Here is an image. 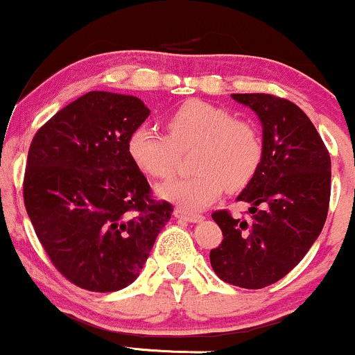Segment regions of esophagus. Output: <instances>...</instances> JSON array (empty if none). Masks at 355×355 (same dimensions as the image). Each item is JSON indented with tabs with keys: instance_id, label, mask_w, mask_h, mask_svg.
I'll list each match as a JSON object with an SVG mask.
<instances>
[{
	"instance_id": "esophagus-1",
	"label": "esophagus",
	"mask_w": 355,
	"mask_h": 355,
	"mask_svg": "<svg viewBox=\"0 0 355 355\" xmlns=\"http://www.w3.org/2000/svg\"><path fill=\"white\" fill-rule=\"evenodd\" d=\"M173 217L178 218V220H185V222H190V223H198V222H202V220H203L202 215L189 214V211L180 210V209H177L173 211Z\"/></svg>"
}]
</instances>
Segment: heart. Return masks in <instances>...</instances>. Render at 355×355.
Segmentation results:
<instances>
[{"instance_id":"obj_1","label":"heart","mask_w":355,"mask_h":355,"mask_svg":"<svg viewBox=\"0 0 355 355\" xmlns=\"http://www.w3.org/2000/svg\"><path fill=\"white\" fill-rule=\"evenodd\" d=\"M168 135L152 126H140L128 140V153L138 168L152 178L173 173L178 150L197 146L191 177H178L157 189V195L185 211H200L222 195L239 190L254 177L262 160L259 130L230 110L191 100L166 118Z\"/></svg>"}]
</instances>
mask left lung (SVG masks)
Here are the masks:
<instances>
[{
    "instance_id": "left-lung-1",
    "label": "left lung",
    "mask_w": 355,
    "mask_h": 355,
    "mask_svg": "<svg viewBox=\"0 0 355 355\" xmlns=\"http://www.w3.org/2000/svg\"><path fill=\"white\" fill-rule=\"evenodd\" d=\"M262 123V160L237 200L252 218L227 210L211 218L223 240L210 263L223 282L262 288L294 268L320 235L331 198V155L309 116L292 101L266 93H234Z\"/></svg>"
}]
</instances>
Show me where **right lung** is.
<instances>
[{
  "instance_id": "add662e5",
  "label": "right lung",
  "mask_w": 355,
  "mask_h": 355,
  "mask_svg": "<svg viewBox=\"0 0 355 355\" xmlns=\"http://www.w3.org/2000/svg\"><path fill=\"white\" fill-rule=\"evenodd\" d=\"M150 110L132 95L89 92L36 132L23 195L28 217L53 266L92 292L135 282L157 235L172 217L153 202L128 153Z\"/></svg>"
}]
</instances>
